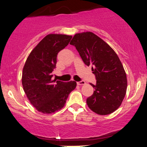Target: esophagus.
Masks as SVG:
<instances>
[{"instance_id":"1","label":"esophagus","mask_w":147,"mask_h":147,"mask_svg":"<svg viewBox=\"0 0 147 147\" xmlns=\"http://www.w3.org/2000/svg\"><path fill=\"white\" fill-rule=\"evenodd\" d=\"M77 84L78 85H84L85 84V82L82 80V81H80V82H77Z\"/></svg>"}]
</instances>
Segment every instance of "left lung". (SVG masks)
<instances>
[{
  "instance_id": "1",
  "label": "left lung",
  "mask_w": 147,
  "mask_h": 147,
  "mask_svg": "<svg viewBox=\"0 0 147 147\" xmlns=\"http://www.w3.org/2000/svg\"><path fill=\"white\" fill-rule=\"evenodd\" d=\"M70 45L76 47L87 66H92L96 84L86 99L88 107L98 115H108L121 105L127 89L126 74L119 57L109 45L92 32L76 34Z\"/></svg>"
}]
</instances>
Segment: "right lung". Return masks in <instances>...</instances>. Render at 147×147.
<instances>
[{
	"instance_id": "1",
	"label": "right lung",
	"mask_w": 147,
	"mask_h": 147,
	"mask_svg": "<svg viewBox=\"0 0 147 147\" xmlns=\"http://www.w3.org/2000/svg\"><path fill=\"white\" fill-rule=\"evenodd\" d=\"M72 36L49 34L34 48L24 67L22 85L31 104L38 111L50 114L59 111L76 87L75 81L52 80L58 53L65 48Z\"/></svg>"
}]
</instances>
